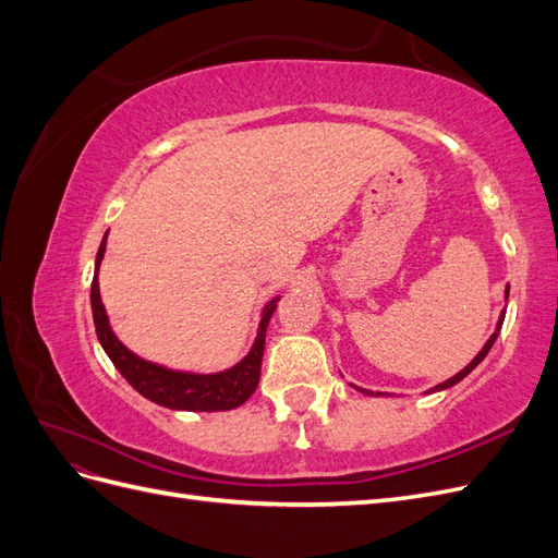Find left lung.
<instances>
[{"label": "left lung", "mask_w": 558, "mask_h": 558, "mask_svg": "<svg viewBox=\"0 0 558 558\" xmlns=\"http://www.w3.org/2000/svg\"><path fill=\"white\" fill-rule=\"evenodd\" d=\"M508 298H510V283L508 286H505V302H508ZM502 320H505V310L500 312V316H498V324H496V330L492 332V337H488V340H486V344L482 347V351L477 353V356L475 359H472L463 369H461V373H456L453 377H449V379H445L442 384H437V386H433V388H428V391H424V393H437V391H447V388H451V386H456V384H459L461 379H465L470 373H472V369H475L484 359H486V353L488 351H492V347H494V342H496V337H498V332H500V326H502ZM353 388H356V391H361L363 396H384L381 391H377V393H373V391H367V388H361V386H356V384H351ZM388 396V393H386Z\"/></svg>", "instance_id": "8db88e82"}]
</instances>
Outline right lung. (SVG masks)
<instances>
[{"label": "right lung", "mask_w": 558, "mask_h": 558, "mask_svg": "<svg viewBox=\"0 0 558 558\" xmlns=\"http://www.w3.org/2000/svg\"><path fill=\"white\" fill-rule=\"evenodd\" d=\"M107 234L102 238V244H99L97 258H95L90 307H93L97 340L107 351V356L111 359L118 373L125 377V381L134 388V391L142 393L146 400L160 404V408L181 410V412H226L244 404L258 386L267 324L269 318H272L281 295L272 298L263 307L256 340H253L246 356L240 363H234L232 367L221 369V373L205 375V373H185V369H172L158 363H150L137 356V353L130 351L121 340H118L109 324L102 295H99L97 277H99V265H102L105 251H107Z\"/></svg>", "instance_id": "right-lung-1"}]
</instances>
